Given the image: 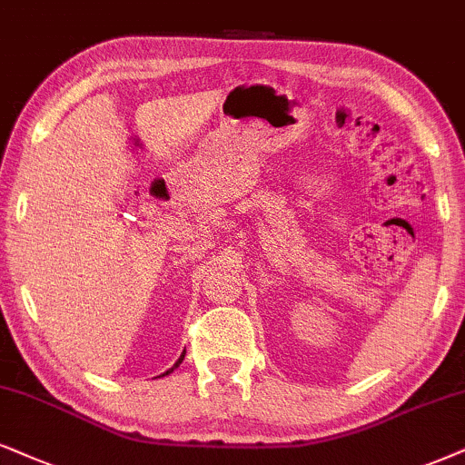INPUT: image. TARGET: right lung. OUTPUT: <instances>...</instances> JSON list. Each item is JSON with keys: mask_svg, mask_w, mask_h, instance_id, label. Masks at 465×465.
Instances as JSON below:
<instances>
[{"mask_svg": "<svg viewBox=\"0 0 465 465\" xmlns=\"http://www.w3.org/2000/svg\"><path fill=\"white\" fill-rule=\"evenodd\" d=\"M182 361H184V356H180V358H178V362H175V364H173V367H172V369H169V371H167V373H163V375H169V373H172V371H173V369H175V367H178V364H180Z\"/></svg>", "mask_w": 465, "mask_h": 465, "instance_id": "obj_1", "label": "right lung"}]
</instances>
